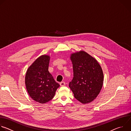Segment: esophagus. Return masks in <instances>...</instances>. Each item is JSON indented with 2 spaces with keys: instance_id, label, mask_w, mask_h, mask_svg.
Returning a JSON list of instances; mask_svg holds the SVG:
<instances>
[{
  "instance_id": "34e87169",
  "label": "esophagus",
  "mask_w": 131,
  "mask_h": 131,
  "mask_svg": "<svg viewBox=\"0 0 131 131\" xmlns=\"http://www.w3.org/2000/svg\"><path fill=\"white\" fill-rule=\"evenodd\" d=\"M60 85H61V86H64V85H65V84H66L65 82H64V81H62V82H60Z\"/></svg>"
}]
</instances>
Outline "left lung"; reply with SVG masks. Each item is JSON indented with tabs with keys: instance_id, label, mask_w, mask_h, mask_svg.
<instances>
[{
	"instance_id": "1",
	"label": "left lung",
	"mask_w": 131,
	"mask_h": 131,
	"mask_svg": "<svg viewBox=\"0 0 131 131\" xmlns=\"http://www.w3.org/2000/svg\"><path fill=\"white\" fill-rule=\"evenodd\" d=\"M73 77L69 83L74 97L82 104L94 100L102 88L104 74L97 61L86 52L71 54Z\"/></svg>"
}]
</instances>
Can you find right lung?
Segmentation results:
<instances>
[{
    "mask_svg": "<svg viewBox=\"0 0 131 131\" xmlns=\"http://www.w3.org/2000/svg\"><path fill=\"white\" fill-rule=\"evenodd\" d=\"M50 59L48 55L40 56L29 66L25 76L28 94L32 100L41 104L51 100L60 86L48 70Z\"/></svg>",
    "mask_w": 131,
    "mask_h": 131,
    "instance_id": "right-lung-1",
    "label": "right lung"
}]
</instances>
